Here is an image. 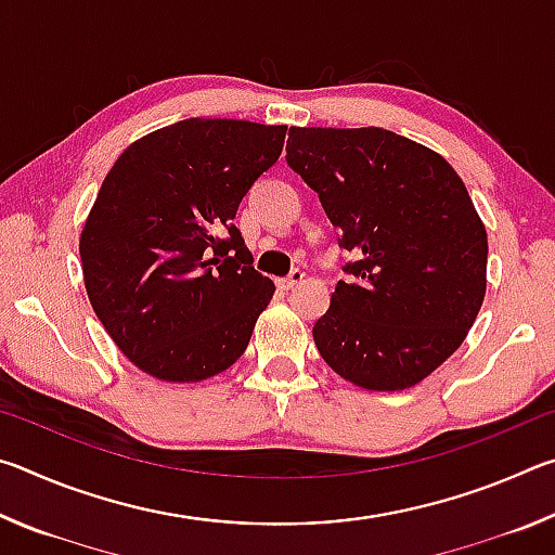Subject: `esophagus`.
Masks as SVG:
<instances>
[{
	"instance_id": "obj_1",
	"label": "esophagus",
	"mask_w": 555,
	"mask_h": 555,
	"mask_svg": "<svg viewBox=\"0 0 555 555\" xmlns=\"http://www.w3.org/2000/svg\"><path fill=\"white\" fill-rule=\"evenodd\" d=\"M304 279H306L304 271H300V269H294L286 279H281V281H279V286L284 288V291H291V288H296V286L304 284Z\"/></svg>"
}]
</instances>
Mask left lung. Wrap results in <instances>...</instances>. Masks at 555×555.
<instances>
[{
    "mask_svg": "<svg viewBox=\"0 0 555 555\" xmlns=\"http://www.w3.org/2000/svg\"><path fill=\"white\" fill-rule=\"evenodd\" d=\"M288 166L354 251L313 340L343 379L403 391L453 354L487 291V230L455 168L382 127H291Z\"/></svg>",
    "mask_w": 555,
    "mask_h": 555,
    "instance_id": "obj_1",
    "label": "left lung"
}]
</instances>
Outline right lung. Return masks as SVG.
I'll use <instances>...</instances> for the list:
<instances>
[{"instance_id": "1", "label": "right lung", "mask_w": 555, "mask_h": 555, "mask_svg": "<svg viewBox=\"0 0 555 555\" xmlns=\"http://www.w3.org/2000/svg\"><path fill=\"white\" fill-rule=\"evenodd\" d=\"M286 125L191 117L129 144L80 232L90 306L121 354L171 384L210 379L247 350L274 281L234 215L276 164Z\"/></svg>"}]
</instances>
